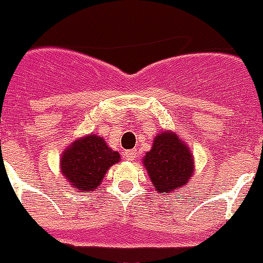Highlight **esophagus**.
Masks as SVG:
<instances>
[{"label": "esophagus", "mask_w": 263, "mask_h": 263, "mask_svg": "<svg viewBox=\"0 0 263 263\" xmlns=\"http://www.w3.org/2000/svg\"><path fill=\"white\" fill-rule=\"evenodd\" d=\"M137 155H138V153H137V151H135V149L126 151V152H125V157L128 158L129 161H134L135 158H137Z\"/></svg>", "instance_id": "obj_1"}]
</instances>
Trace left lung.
<instances>
[{
	"label": "left lung",
	"instance_id": "1",
	"mask_svg": "<svg viewBox=\"0 0 263 263\" xmlns=\"http://www.w3.org/2000/svg\"><path fill=\"white\" fill-rule=\"evenodd\" d=\"M153 189L174 193L185 186L194 173V157L186 142L176 133L163 130L153 138L152 148L142 158Z\"/></svg>",
	"mask_w": 263,
	"mask_h": 263
}]
</instances>
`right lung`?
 I'll return each instance as SVG.
<instances>
[{
    "label": "right lung",
    "mask_w": 263,
    "mask_h": 263,
    "mask_svg": "<svg viewBox=\"0 0 263 263\" xmlns=\"http://www.w3.org/2000/svg\"><path fill=\"white\" fill-rule=\"evenodd\" d=\"M118 162L119 152L108 147L103 137L89 133L65 148L60 158V171L71 188L90 193L101 185L108 168Z\"/></svg>",
    "instance_id": "right-lung-1"
}]
</instances>
